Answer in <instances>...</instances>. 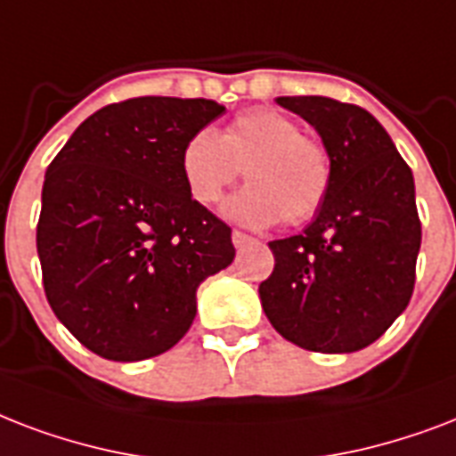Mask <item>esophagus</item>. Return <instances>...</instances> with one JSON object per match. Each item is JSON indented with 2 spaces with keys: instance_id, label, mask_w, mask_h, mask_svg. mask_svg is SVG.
Returning a JSON list of instances; mask_svg holds the SVG:
<instances>
[{
  "instance_id": "1",
  "label": "esophagus",
  "mask_w": 456,
  "mask_h": 456,
  "mask_svg": "<svg viewBox=\"0 0 456 456\" xmlns=\"http://www.w3.org/2000/svg\"><path fill=\"white\" fill-rule=\"evenodd\" d=\"M249 242H254V238L252 235H247V232H240V231H232V245L238 247H245V245H249Z\"/></svg>"
}]
</instances>
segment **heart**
I'll return each mask as SVG.
<instances>
[{
  "mask_svg": "<svg viewBox=\"0 0 456 456\" xmlns=\"http://www.w3.org/2000/svg\"><path fill=\"white\" fill-rule=\"evenodd\" d=\"M245 168L249 185L231 197L224 214L231 221L266 228L285 221L305 224L319 214L330 190L333 166L319 140L278 109H249L225 130L202 128L180 151V173L188 195L214 207Z\"/></svg>",
  "mask_w": 456,
  "mask_h": 456,
  "instance_id": "obj_1",
  "label": "heart"
}]
</instances>
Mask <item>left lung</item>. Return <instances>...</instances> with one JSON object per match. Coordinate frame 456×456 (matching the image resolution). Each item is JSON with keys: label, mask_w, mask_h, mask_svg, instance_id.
Here are the masks:
<instances>
[{"label": "left lung", "mask_w": 456, "mask_h": 456, "mask_svg": "<svg viewBox=\"0 0 456 456\" xmlns=\"http://www.w3.org/2000/svg\"><path fill=\"white\" fill-rule=\"evenodd\" d=\"M316 128L333 180L305 232L268 242L264 314L285 340L326 354L369 347L407 309L421 221L414 175L366 109L330 97H278Z\"/></svg>", "instance_id": "8db88e82"}]
</instances>
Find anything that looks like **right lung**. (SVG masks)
Returning a JSON list of instances; mask_svg holds the SVG:
<instances>
[{
	"mask_svg": "<svg viewBox=\"0 0 456 456\" xmlns=\"http://www.w3.org/2000/svg\"><path fill=\"white\" fill-rule=\"evenodd\" d=\"M224 111L178 97L109 104L49 164L37 221L45 295L94 354H164L192 326L200 283L235 259L231 228L180 173L185 142Z\"/></svg>",
	"mask_w": 456,
	"mask_h": 456,
	"instance_id": "obj_1",
	"label": "right lung"
}]
</instances>
